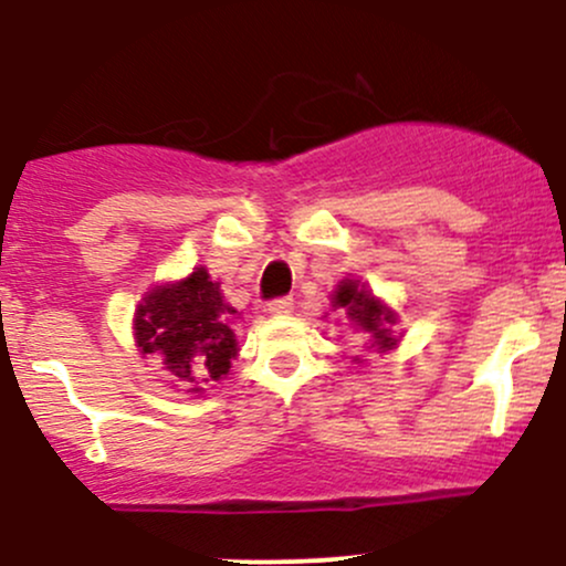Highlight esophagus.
Masks as SVG:
<instances>
[{
    "label": "esophagus",
    "instance_id": "obj_1",
    "mask_svg": "<svg viewBox=\"0 0 566 566\" xmlns=\"http://www.w3.org/2000/svg\"><path fill=\"white\" fill-rule=\"evenodd\" d=\"M270 313H272V316H291V313H294V300H291V296L272 300L270 302Z\"/></svg>",
    "mask_w": 566,
    "mask_h": 566
}]
</instances>
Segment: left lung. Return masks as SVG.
I'll list each match as a JSON object with an SVG mask.
<instances>
[{
    "label": "left lung",
    "instance_id": "8db88e82",
    "mask_svg": "<svg viewBox=\"0 0 566 566\" xmlns=\"http://www.w3.org/2000/svg\"><path fill=\"white\" fill-rule=\"evenodd\" d=\"M329 311L346 316V322L368 338V349L388 355L399 346L401 335L394 333V324L399 322V313L385 300L374 296L368 283L357 277H344L329 294ZM360 363V357H355Z\"/></svg>",
    "mask_w": 566,
    "mask_h": 566
}]
</instances>
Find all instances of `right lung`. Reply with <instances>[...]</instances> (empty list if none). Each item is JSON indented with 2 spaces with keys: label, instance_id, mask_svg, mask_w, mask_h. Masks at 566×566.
<instances>
[{
  "label": "right lung",
  "instance_id": "right-lung-1",
  "mask_svg": "<svg viewBox=\"0 0 566 566\" xmlns=\"http://www.w3.org/2000/svg\"><path fill=\"white\" fill-rule=\"evenodd\" d=\"M242 316L222 296L206 266H195L181 281L150 285L134 311V346L154 355L170 374V385L187 394H206L237 360L233 322Z\"/></svg>",
  "mask_w": 566,
  "mask_h": 566
}]
</instances>
